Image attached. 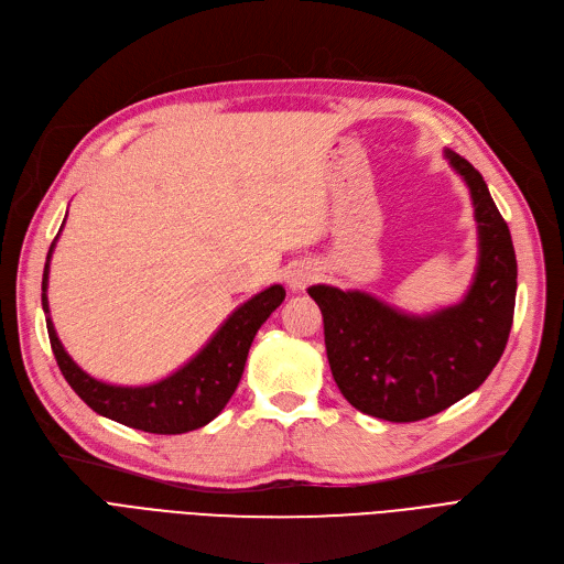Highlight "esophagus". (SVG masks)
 I'll return each instance as SVG.
<instances>
[{
  "instance_id": "1",
  "label": "esophagus",
  "mask_w": 564,
  "mask_h": 564,
  "mask_svg": "<svg viewBox=\"0 0 564 564\" xmlns=\"http://www.w3.org/2000/svg\"><path fill=\"white\" fill-rule=\"evenodd\" d=\"M311 281H313V272H311L308 267H297V269H292L290 276H288V283H290V288H292V290H304Z\"/></svg>"
}]
</instances>
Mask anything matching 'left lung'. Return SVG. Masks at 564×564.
Returning <instances> with one entry per match:
<instances>
[{
    "instance_id": "obj_1",
    "label": "left lung",
    "mask_w": 564,
    "mask_h": 564,
    "mask_svg": "<svg viewBox=\"0 0 564 564\" xmlns=\"http://www.w3.org/2000/svg\"><path fill=\"white\" fill-rule=\"evenodd\" d=\"M445 156L475 207L479 258L468 295L429 315H408L361 290L308 288L323 311L340 394L387 422H420L473 394L500 361L513 323L517 253L509 228L473 163L452 150Z\"/></svg>"
}]
</instances>
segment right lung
I'll return each mask as SVG.
<instances>
[{
	"instance_id": "right-lung-1",
	"label": "right lung",
	"mask_w": 564,
	"mask_h": 564,
	"mask_svg": "<svg viewBox=\"0 0 564 564\" xmlns=\"http://www.w3.org/2000/svg\"><path fill=\"white\" fill-rule=\"evenodd\" d=\"M55 241L47 251L41 283L45 315L51 313L45 292ZM283 300V285H269L267 290L258 292L256 297L232 311L228 321L209 338L207 346L186 361L182 369L144 387H119L91 378L64 350L51 315L45 317V325L62 376L94 412L144 433L177 435L209 424L226 408L241 380L243 364H247L249 348L260 325L281 306Z\"/></svg>"
}]
</instances>
